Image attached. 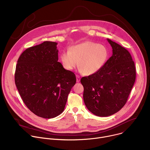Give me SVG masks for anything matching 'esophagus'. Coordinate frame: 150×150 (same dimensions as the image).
<instances>
[{
	"mask_svg": "<svg viewBox=\"0 0 150 150\" xmlns=\"http://www.w3.org/2000/svg\"><path fill=\"white\" fill-rule=\"evenodd\" d=\"M76 82H79L80 81V76L78 75H76Z\"/></svg>",
	"mask_w": 150,
	"mask_h": 150,
	"instance_id": "obj_1",
	"label": "esophagus"
}]
</instances>
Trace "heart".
I'll return each mask as SVG.
<instances>
[{"mask_svg":"<svg viewBox=\"0 0 150 150\" xmlns=\"http://www.w3.org/2000/svg\"><path fill=\"white\" fill-rule=\"evenodd\" d=\"M109 57V50L105 46L88 41L72 46L68 52H63L60 60L66 70L72 71L79 62L81 72L93 75L102 69Z\"/></svg>","mask_w":150,"mask_h":150,"instance_id":"1","label":"heart"}]
</instances>
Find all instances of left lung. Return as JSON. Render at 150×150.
I'll return each mask as SVG.
<instances>
[{
  "label": "left lung",
  "mask_w": 150,
  "mask_h": 150,
  "mask_svg": "<svg viewBox=\"0 0 150 150\" xmlns=\"http://www.w3.org/2000/svg\"><path fill=\"white\" fill-rule=\"evenodd\" d=\"M112 56L98 72L81 79L83 98L94 115L107 117L119 111L126 104L136 78L134 62L129 52L108 38Z\"/></svg>",
  "instance_id": "obj_1"
}]
</instances>
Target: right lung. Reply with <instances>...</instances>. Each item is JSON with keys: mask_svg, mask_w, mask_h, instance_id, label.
Instances as JSON below:
<instances>
[{"mask_svg": "<svg viewBox=\"0 0 150 150\" xmlns=\"http://www.w3.org/2000/svg\"><path fill=\"white\" fill-rule=\"evenodd\" d=\"M57 45L46 41L27 49L17 61L15 73V82L24 103L33 113L45 119L63 112L76 83L74 73L58 62Z\"/></svg>", "mask_w": 150, "mask_h": 150, "instance_id": "1", "label": "right lung"}]
</instances>
